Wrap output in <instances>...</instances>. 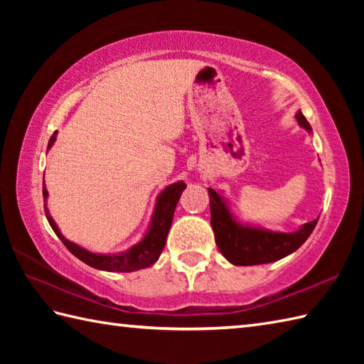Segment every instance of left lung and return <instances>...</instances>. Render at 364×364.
<instances>
[{
  "label": "left lung",
  "instance_id": "obj_1",
  "mask_svg": "<svg viewBox=\"0 0 364 364\" xmlns=\"http://www.w3.org/2000/svg\"><path fill=\"white\" fill-rule=\"evenodd\" d=\"M296 119L300 127L311 133L310 123L304 114L297 112ZM211 208V227L214 230L215 244L231 264L255 266L284 258L296 252L304 244L318 223L319 218L305 223L296 233H275V231L242 227L228 211L225 202L214 189H208Z\"/></svg>",
  "mask_w": 364,
  "mask_h": 364
}]
</instances>
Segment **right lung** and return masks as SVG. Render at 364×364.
Listing matches in <instances>:
<instances>
[{"instance_id": "obj_1", "label": "right lung", "mask_w": 364, "mask_h": 364, "mask_svg": "<svg viewBox=\"0 0 364 364\" xmlns=\"http://www.w3.org/2000/svg\"><path fill=\"white\" fill-rule=\"evenodd\" d=\"M54 141H56V133L51 136L48 142V149L54 144ZM184 189H186V184L183 181H178L175 184H170V186H167L164 191H162L161 196L158 197L156 210H154L149 233L145 235V237L141 242L136 244L134 247H131L129 250L117 253V255L90 253L86 249H82V247L67 241V239L60 235L56 223H54V220L51 219L48 210H46V205H43L45 215L46 219H48V223L51 225L54 233L58 235V237L63 241V244L67 247V249L70 250V253H73L76 258L81 259L82 262H86V264H89L90 267L107 270V272H134V270H139V269L150 267L158 261L159 255L166 245L170 225H172L175 206ZM46 196H48V192H46V188L43 186V200H46Z\"/></svg>"}]
</instances>
